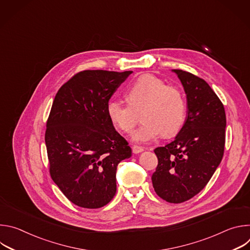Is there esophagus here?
<instances>
[{
    "mask_svg": "<svg viewBox=\"0 0 250 250\" xmlns=\"http://www.w3.org/2000/svg\"><path fill=\"white\" fill-rule=\"evenodd\" d=\"M131 149H132V152L135 153V154H136V153H139V152H142V151L145 150L141 146H131Z\"/></svg>",
    "mask_w": 250,
    "mask_h": 250,
    "instance_id": "obj_1",
    "label": "esophagus"
}]
</instances>
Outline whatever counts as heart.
<instances>
[{
  "label": "heart",
  "instance_id": "heart-1",
  "mask_svg": "<svg viewBox=\"0 0 250 250\" xmlns=\"http://www.w3.org/2000/svg\"><path fill=\"white\" fill-rule=\"evenodd\" d=\"M128 102L113 100L108 104V116L116 127L125 133L132 132L140 115L144 119L134 133V140L150 141L161 133L170 137L180 131L187 113L183 91L152 76L144 75L127 89Z\"/></svg>",
  "mask_w": 250,
  "mask_h": 250
}]
</instances>
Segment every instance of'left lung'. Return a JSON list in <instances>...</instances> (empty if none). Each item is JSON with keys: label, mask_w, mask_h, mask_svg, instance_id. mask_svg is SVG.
I'll return each mask as SVG.
<instances>
[{"label": "left lung", "mask_w": 250, "mask_h": 250, "mask_svg": "<svg viewBox=\"0 0 250 250\" xmlns=\"http://www.w3.org/2000/svg\"><path fill=\"white\" fill-rule=\"evenodd\" d=\"M187 95V118L175 139L156 147L151 180L155 193L180 204L199 194L220 165L225 151L227 118L224 104L202 78L174 69Z\"/></svg>", "instance_id": "8db88e82"}]
</instances>
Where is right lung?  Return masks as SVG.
Returning <instances> with one entry per match:
<instances>
[{
	"mask_svg": "<svg viewBox=\"0 0 250 250\" xmlns=\"http://www.w3.org/2000/svg\"><path fill=\"white\" fill-rule=\"evenodd\" d=\"M132 71L84 70L58 90L46 122L49 174L76 206L98 208L117 192L118 164L131 156L108 116L109 100Z\"/></svg>",
	"mask_w": 250,
	"mask_h": 250,
	"instance_id": "obj_1",
	"label": "right lung"
}]
</instances>
